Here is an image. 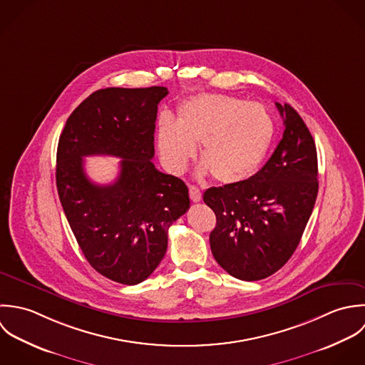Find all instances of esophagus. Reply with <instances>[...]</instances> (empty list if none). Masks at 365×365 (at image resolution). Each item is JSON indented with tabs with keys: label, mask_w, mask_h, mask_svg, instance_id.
<instances>
[{
	"label": "esophagus",
	"mask_w": 365,
	"mask_h": 365,
	"mask_svg": "<svg viewBox=\"0 0 365 365\" xmlns=\"http://www.w3.org/2000/svg\"><path fill=\"white\" fill-rule=\"evenodd\" d=\"M189 196L195 203H199L202 200V192L196 186H189Z\"/></svg>",
	"instance_id": "34e87169"
}]
</instances>
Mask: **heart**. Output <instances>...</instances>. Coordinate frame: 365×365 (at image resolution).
Here are the masks:
<instances>
[{"label": "heart", "mask_w": 365, "mask_h": 365, "mask_svg": "<svg viewBox=\"0 0 365 365\" xmlns=\"http://www.w3.org/2000/svg\"><path fill=\"white\" fill-rule=\"evenodd\" d=\"M275 124L264 106L225 94H202L185 101L178 121L163 114L158 123V149L166 169L182 173L200 144V173L212 172L222 185L252 178L264 163Z\"/></svg>", "instance_id": "b5f03b06"}]
</instances>
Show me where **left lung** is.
<instances>
[{
    "instance_id": "obj_1",
    "label": "left lung",
    "mask_w": 365,
    "mask_h": 365,
    "mask_svg": "<svg viewBox=\"0 0 365 365\" xmlns=\"http://www.w3.org/2000/svg\"><path fill=\"white\" fill-rule=\"evenodd\" d=\"M282 140L252 178L210 187L205 203L216 215L210 247L220 267L241 281H259L281 269L294 252L317 197L313 137L289 104L275 103Z\"/></svg>"
}]
</instances>
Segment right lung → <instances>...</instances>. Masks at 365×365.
<instances>
[{
    "label": "right lung",
    "instance_id": "1",
    "mask_svg": "<svg viewBox=\"0 0 365 365\" xmlns=\"http://www.w3.org/2000/svg\"><path fill=\"white\" fill-rule=\"evenodd\" d=\"M166 87H108L90 94L71 114L56 155L59 199L78 247L103 277L137 285L156 269L168 230L189 207V190L152 163L159 101ZM121 157L114 184L96 185L84 155Z\"/></svg>",
    "mask_w": 365,
    "mask_h": 365
}]
</instances>
